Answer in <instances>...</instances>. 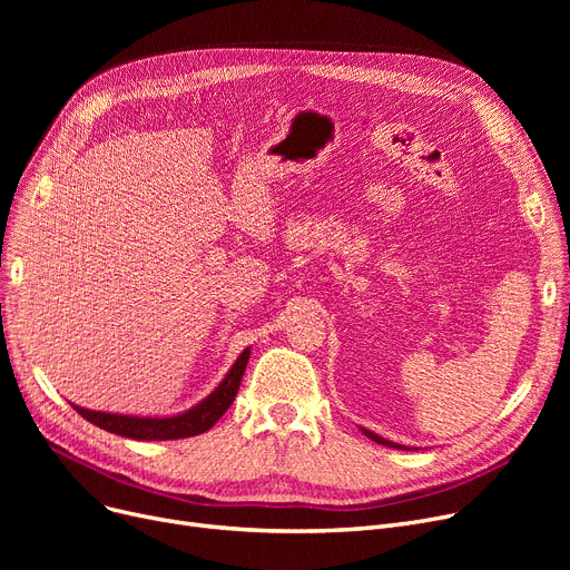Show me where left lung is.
Here are the masks:
<instances>
[{"label":"left lung","instance_id":"8db88e82","mask_svg":"<svg viewBox=\"0 0 570 570\" xmlns=\"http://www.w3.org/2000/svg\"><path fill=\"white\" fill-rule=\"evenodd\" d=\"M372 441H376V443H381V445H391V448H400V451H402V448L404 445H400V443H393V441H387V439H383V436H379V434H374V432H370V430H363ZM404 451H406V448H404Z\"/></svg>","mask_w":570,"mask_h":570}]
</instances>
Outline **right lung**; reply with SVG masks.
Instances as JSON below:
<instances>
[{
  "instance_id": "1",
  "label": "right lung",
  "mask_w": 570,
  "mask_h": 570,
  "mask_svg": "<svg viewBox=\"0 0 570 570\" xmlns=\"http://www.w3.org/2000/svg\"><path fill=\"white\" fill-rule=\"evenodd\" d=\"M249 363V348L239 353L235 365L226 374V379L209 393L200 404L194 409L177 413L170 417H138V415H119V413H104V411H92V409H82L71 404L85 421L92 425L127 436L136 441H168V439H187L207 432L213 428L219 417L226 413V409L233 404L239 381H243L245 367Z\"/></svg>"
}]
</instances>
